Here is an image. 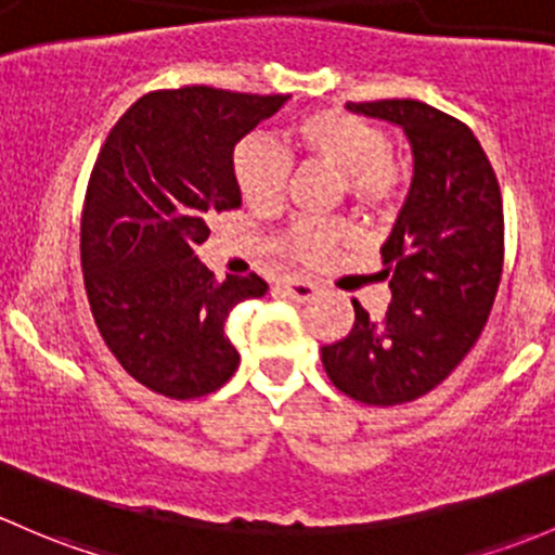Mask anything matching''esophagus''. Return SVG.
Here are the masks:
<instances>
[{
	"label": "esophagus",
	"instance_id": "esophagus-1",
	"mask_svg": "<svg viewBox=\"0 0 555 555\" xmlns=\"http://www.w3.org/2000/svg\"><path fill=\"white\" fill-rule=\"evenodd\" d=\"M280 291H283L288 299H296V301H310L318 296V285L301 278H283L280 280Z\"/></svg>",
	"mask_w": 555,
	"mask_h": 555
}]
</instances>
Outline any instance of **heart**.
Masks as SVG:
<instances>
[{"instance_id": "1", "label": "heart", "mask_w": 555, "mask_h": 555, "mask_svg": "<svg viewBox=\"0 0 555 555\" xmlns=\"http://www.w3.org/2000/svg\"><path fill=\"white\" fill-rule=\"evenodd\" d=\"M291 141L305 157L339 170L345 192L365 208H385L403 190L405 173L390 154L387 135L356 114L341 108L305 114L291 128ZM232 176L250 208L275 210L283 199L288 157L267 135H248L232 152ZM345 232V221L299 219L288 227L283 245L296 259H315Z\"/></svg>"}]
</instances>
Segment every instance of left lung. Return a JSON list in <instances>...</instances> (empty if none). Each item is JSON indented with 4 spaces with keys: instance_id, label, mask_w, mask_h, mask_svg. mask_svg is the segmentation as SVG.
<instances>
[{
    "instance_id": "1",
    "label": "left lung",
    "mask_w": 555,
    "mask_h": 555,
    "mask_svg": "<svg viewBox=\"0 0 555 555\" xmlns=\"http://www.w3.org/2000/svg\"><path fill=\"white\" fill-rule=\"evenodd\" d=\"M398 125L414 157L409 194L382 245L392 299L382 323L352 299L356 325L320 347L328 379L369 405L425 396L487 325L502 275V194L487 152L460 119L411 99L347 104Z\"/></svg>"
}]
</instances>
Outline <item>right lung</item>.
Wrapping results in <instances>:
<instances>
[{"label":"right lung","instance_id":"obj_1","mask_svg":"<svg viewBox=\"0 0 555 555\" xmlns=\"http://www.w3.org/2000/svg\"><path fill=\"white\" fill-rule=\"evenodd\" d=\"M291 95L157 90L119 117L90 173L82 275L90 310L119 365L165 398L208 396L240 365L224 323L267 294L259 275L214 272L194 248L208 221L240 208L232 152Z\"/></svg>","mask_w":555,"mask_h":555}]
</instances>
